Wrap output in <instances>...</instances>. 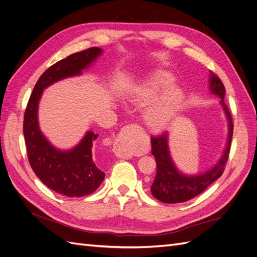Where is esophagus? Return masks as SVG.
Wrapping results in <instances>:
<instances>
[{
    "label": "esophagus",
    "mask_w": 257,
    "mask_h": 257,
    "mask_svg": "<svg viewBox=\"0 0 257 257\" xmlns=\"http://www.w3.org/2000/svg\"><path fill=\"white\" fill-rule=\"evenodd\" d=\"M139 131L137 124H130L124 126L113 144V152L116 157L122 159H131L133 157L134 133Z\"/></svg>",
    "instance_id": "esophagus-1"
}]
</instances>
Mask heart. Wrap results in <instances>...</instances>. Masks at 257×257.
<instances>
[{
	"label": "heart",
	"instance_id": "heart-1",
	"mask_svg": "<svg viewBox=\"0 0 257 257\" xmlns=\"http://www.w3.org/2000/svg\"><path fill=\"white\" fill-rule=\"evenodd\" d=\"M174 82L173 76L165 73L160 72L155 74L148 87L146 93L149 97L157 96L160 92L172 87ZM182 93L179 89L172 88L163 93L161 99L157 106L147 113V123L153 128H163L168 125L172 121L174 115L178 111L182 103Z\"/></svg>",
	"mask_w": 257,
	"mask_h": 257
}]
</instances>
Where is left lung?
Returning <instances> with one entry per match:
<instances>
[{
	"mask_svg": "<svg viewBox=\"0 0 257 257\" xmlns=\"http://www.w3.org/2000/svg\"><path fill=\"white\" fill-rule=\"evenodd\" d=\"M209 88L213 94L221 98V105L228 120V139L226 148L217 164L208 172L188 176L179 172L170 157L168 149V134L166 132L159 136H151L152 154L157 162V176L151 186L152 195L165 204H177L188 201L203 193L208 186L220 178L224 172L225 164L228 160L230 143L232 137V119L228 107L224 103L225 87L221 79L213 72L209 75Z\"/></svg>",
	"mask_w": 257,
	"mask_h": 257,
	"instance_id": "left-lung-1",
	"label": "left lung"
}]
</instances>
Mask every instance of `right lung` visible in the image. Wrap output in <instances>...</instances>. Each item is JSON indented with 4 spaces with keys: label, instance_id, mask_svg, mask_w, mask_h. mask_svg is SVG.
<instances>
[{
    "label": "right lung",
    "instance_id": "1",
    "mask_svg": "<svg viewBox=\"0 0 257 257\" xmlns=\"http://www.w3.org/2000/svg\"><path fill=\"white\" fill-rule=\"evenodd\" d=\"M103 50L92 47L76 52L50 66L37 80L28 102L23 135L28 159L38 179L49 189L68 197L90 195L102 184L105 173L92 157L93 143L97 134L87 132L81 142L73 149L62 151L54 148L40 130L37 119L38 102L43 90L67 77L80 75Z\"/></svg>",
    "mask_w": 257,
    "mask_h": 257
}]
</instances>
